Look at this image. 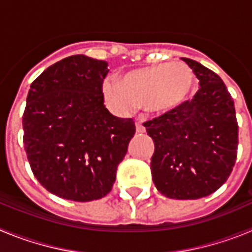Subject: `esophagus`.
<instances>
[{
	"instance_id": "34e87169",
	"label": "esophagus",
	"mask_w": 252,
	"mask_h": 252,
	"mask_svg": "<svg viewBox=\"0 0 252 252\" xmlns=\"http://www.w3.org/2000/svg\"><path fill=\"white\" fill-rule=\"evenodd\" d=\"M136 132H139V133L145 132V127H144V126H142V124H140V122H136Z\"/></svg>"
}]
</instances>
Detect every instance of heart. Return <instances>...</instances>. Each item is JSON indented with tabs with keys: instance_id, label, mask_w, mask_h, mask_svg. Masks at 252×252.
Returning <instances> with one entry per match:
<instances>
[{
	"instance_id": "obj_1",
	"label": "heart",
	"mask_w": 252,
	"mask_h": 252,
	"mask_svg": "<svg viewBox=\"0 0 252 252\" xmlns=\"http://www.w3.org/2000/svg\"><path fill=\"white\" fill-rule=\"evenodd\" d=\"M195 77L186 63H160L128 70L121 82L106 78L102 91L106 99L122 112L139 104L153 113L168 112L183 104L193 93Z\"/></svg>"
}]
</instances>
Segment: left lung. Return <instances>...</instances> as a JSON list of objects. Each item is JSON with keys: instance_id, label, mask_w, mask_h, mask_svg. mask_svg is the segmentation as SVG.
I'll return each instance as SVG.
<instances>
[{"instance_id": "1", "label": "left lung", "mask_w": 252, "mask_h": 252, "mask_svg": "<svg viewBox=\"0 0 252 252\" xmlns=\"http://www.w3.org/2000/svg\"><path fill=\"white\" fill-rule=\"evenodd\" d=\"M199 79L192 101L144 126L154 140L151 177L161 194L198 199L228 179L239 145L235 104L223 81L195 60L183 58Z\"/></svg>"}]
</instances>
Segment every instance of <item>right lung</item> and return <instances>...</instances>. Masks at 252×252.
<instances>
[{
    "instance_id": "right-lung-1",
    "label": "right lung",
    "mask_w": 252,
    "mask_h": 252,
    "mask_svg": "<svg viewBox=\"0 0 252 252\" xmlns=\"http://www.w3.org/2000/svg\"><path fill=\"white\" fill-rule=\"evenodd\" d=\"M107 66L104 60L72 55L30 86L22 116L26 155L39 183L64 199L108 194L136 131L132 119H119L104 106Z\"/></svg>"
}]
</instances>
